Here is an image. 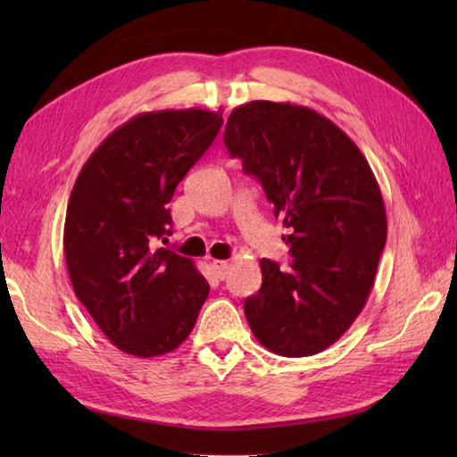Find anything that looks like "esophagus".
<instances>
[{"label": "esophagus", "instance_id": "obj_1", "mask_svg": "<svg viewBox=\"0 0 457 457\" xmlns=\"http://www.w3.org/2000/svg\"><path fill=\"white\" fill-rule=\"evenodd\" d=\"M212 269H213V273H216V277L221 278V280L229 275V263H228V261L213 259L212 261Z\"/></svg>", "mask_w": 457, "mask_h": 457}]
</instances>
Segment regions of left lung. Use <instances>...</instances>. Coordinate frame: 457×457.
I'll use <instances>...</instances> for the list:
<instances>
[{
	"label": "left lung",
	"instance_id": "obj_1",
	"mask_svg": "<svg viewBox=\"0 0 457 457\" xmlns=\"http://www.w3.org/2000/svg\"><path fill=\"white\" fill-rule=\"evenodd\" d=\"M223 143L290 229V270L261 259L263 285L245 298L251 332L285 357L324 352L361 314L375 283L386 241L375 174L334 121L290 102L237 105Z\"/></svg>",
	"mask_w": 457,
	"mask_h": 457
}]
</instances>
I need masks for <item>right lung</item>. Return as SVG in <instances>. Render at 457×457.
I'll return each instance as SVG.
<instances>
[{
    "instance_id": "1",
    "label": "right lung",
    "mask_w": 457,
    "mask_h": 457,
    "mask_svg": "<svg viewBox=\"0 0 457 457\" xmlns=\"http://www.w3.org/2000/svg\"><path fill=\"white\" fill-rule=\"evenodd\" d=\"M221 110H161L120 125L74 182L64 257L74 293L110 342L135 357L177 349L210 285L187 257L154 247L170 236L169 202L221 128Z\"/></svg>"
}]
</instances>
